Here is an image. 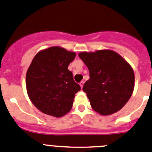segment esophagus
Segmentation results:
<instances>
[{
  "label": "esophagus",
  "mask_w": 152,
  "mask_h": 152,
  "mask_svg": "<svg viewBox=\"0 0 152 152\" xmlns=\"http://www.w3.org/2000/svg\"><path fill=\"white\" fill-rule=\"evenodd\" d=\"M79 86H80V87L83 88V86H84V82L83 81H82V82H80V83H79Z\"/></svg>",
  "instance_id": "1"
}]
</instances>
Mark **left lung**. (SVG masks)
<instances>
[{
	"mask_svg": "<svg viewBox=\"0 0 152 152\" xmlns=\"http://www.w3.org/2000/svg\"><path fill=\"white\" fill-rule=\"evenodd\" d=\"M79 57L88 68L90 79L83 90L92 109L101 115L119 111L134 91L135 76L131 66L110 49L83 52Z\"/></svg>",
	"mask_w": 152,
	"mask_h": 152,
	"instance_id": "obj_1",
	"label": "left lung"
}]
</instances>
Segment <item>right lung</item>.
Listing matches in <instances>:
<instances>
[{
  "label": "right lung",
  "mask_w": 152,
  "mask_h": 152,
  "mask_svg": "<svg viewBox=\"0 0 152 152\" xmlns=\"http://www.w3.org/2000/svg\"><path fill=\"white\" fill-rule=\"evenodd\" d=\"M75 57L74 52L52 46L39 51L31 61L26 73L27 92L42 113L60 118L71 110L81 89L67 68Z\"/></svg>",
  "instance_id": "right-lung-1"
}]
</instances>
